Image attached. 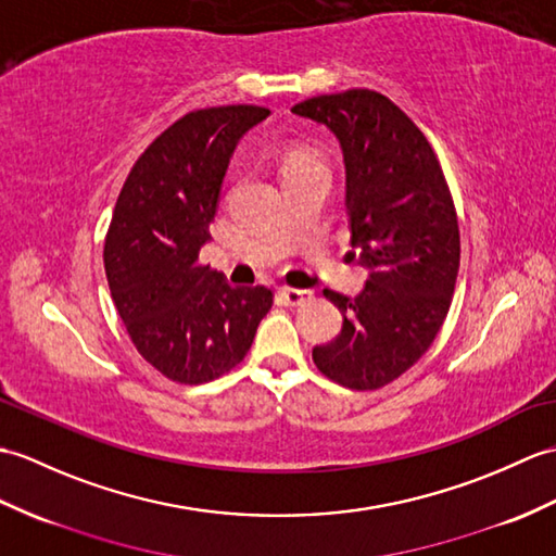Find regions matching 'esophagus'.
Listing matches in <instances>:
<instances>
[{"label": "esophagus", "mask_w": 556, "mask_h": 556, "mask_svg": "<svg viewBox=\"0 0 556 556\" xmlns=\"http://www.w3.org/2000/svg\"><path fill=\"white\" fill-rule=\"evenodd\" d=\"M277 295H279V301L283 303V305H301V303H305L307 301V291H301V289H289V287H281L279 291H277Z\"/></svg>", "instance_id": "34e87169"}]
</instances>
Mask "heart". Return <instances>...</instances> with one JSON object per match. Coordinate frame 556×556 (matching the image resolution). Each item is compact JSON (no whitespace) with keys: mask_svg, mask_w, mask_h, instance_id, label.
Masks as SVG:
<instances>
[{"mask_svg":"<svg viewBox=\"0 0 556 556\" xmlns=\"http://www.w3.org/2000/svg\"><path fill=\"white\" fill-rule=\"evenodd\" d=\"M319 161L313 156V153L305 149H291L287 156H283V165H281V177L295 175L301 170H307V167H317Z\"/></svg>","mask_w":556,"mask_h":556,"instance_id":"b5f03b06","label":"heart"}]
</instances>
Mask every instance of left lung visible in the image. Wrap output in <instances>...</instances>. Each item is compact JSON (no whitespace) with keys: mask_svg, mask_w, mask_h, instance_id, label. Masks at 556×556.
I'll return each mask as SVG.
<instances>
[{"mask_svg":"<svg viewBox=\"0 0 556 556\" xmlns=\"http://www.w3.org/2000/svg\"><path fill=\"white\" fill-rule=\"evenodd\" d=\"M291 111L339 139L351 255L367 269L355 299L325 291L339 305L343 327L331 343L313 348V359L345 389H381L429 351L453 303L459 269L455 203L429 139L383 94L348 89Z\"/></svg>","mask_w":556,"mask_h":556,"instance_id":"left-lung-1","label":"left lung"}]
</instances>
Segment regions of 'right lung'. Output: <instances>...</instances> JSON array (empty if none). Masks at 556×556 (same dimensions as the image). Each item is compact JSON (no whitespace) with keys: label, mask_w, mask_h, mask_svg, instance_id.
I'll use <instances>...</instances> for the list:
<instances>
[{"label":"right lung","mask_w":556,"mask_h":556,"mask_svg":"<svg viewBox=\"0 0 556 556\" xmlns=\"http://www.w3.org/2000/svg\"><path fill=\"white\" fill-rule=\"evenodd\" d=\"M263 106L191 111L149 144L127 175L103 247L111 299L149 365L177 383L235 369L273 307L265 287H229L199 263L225 173Z\"/></svg>","instance_id":"add662e5"}]
</instances>
